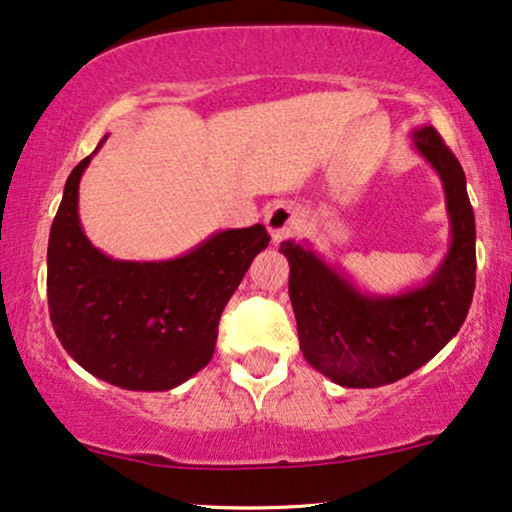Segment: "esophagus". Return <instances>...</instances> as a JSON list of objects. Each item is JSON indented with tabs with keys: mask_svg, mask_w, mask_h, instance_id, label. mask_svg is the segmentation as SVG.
Here are the masks:
<instances>
[{
	"mask_svg": "<svg viewBox=\"0 0 512 512\" xmlns=\"http://www.w3.org/2000/svg\"><path fill=\"white\" fill-rule=\"evenodd\" d=\"M267 229L274 243L286 241V238L295 236L302 226V212L293 203H278L267 212Z\"/></svg>",
	"mask_w": 512,
	"mask_h": 512,
	"instance_id": "34e87169",
	"label": "esophagus"
}]
</instances>
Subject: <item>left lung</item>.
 <instances>
[{
	"label": "left lung",
	"instance_id": "left-lung-1",
	"mask_svg": "<svg viewBox=\"0 0 512 512\" xmlns=\"http://www.w3.org/2000/svg\"><path fill=\"white\" fill-rule=\"evenodd\" d=\"M413 144L442 179L451 219V248L425 286L364 295L314 250L281 243L304 359L342 387L390 385L428 364L461 331L475 293V212L463 167L435 127L416 129Z\"/></svg>",
	"mask_w": 512,
	"mask_h": 512
}]
</instances>
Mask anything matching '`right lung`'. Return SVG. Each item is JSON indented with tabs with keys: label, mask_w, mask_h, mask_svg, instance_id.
Instances as JSON below:
<instances>
[{
	"label": "right lung",
	"mask_w": 512,
	"mask_h": 512,
	"mask_svg": "<svg viewBox=\"0 0 512 512\" xmlns=\"http://www.w3.org/2000/svg\"><path fill=\"white\" fill-rule=\"evenodd\" d=\"M92 155L70 172L51 224V323L63 349L96 378L125 390H172L210 364L219 316L271 238L255 224L219 231L177 260H113L89 243L77 215Z\"/></svg>",
	"instance_id": "add662e5"
}]
</instances>
